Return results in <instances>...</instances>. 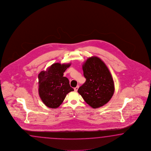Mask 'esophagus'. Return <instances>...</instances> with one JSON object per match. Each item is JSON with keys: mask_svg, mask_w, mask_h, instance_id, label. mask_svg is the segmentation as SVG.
<instances>
[{"mask_svg": "<svg viewBox=\"0 0 151 151\" xmlns=\"http://www.w3.org/2000/svg\"><path fill=\"white\" fill-rule=\"evenodd\" d=\"M78 88H79V86H76V88H74V91H77Z\"/></svg>", "mask_w": 151, "mask_h": 151, "instance_id": "1", "label": "esophagus"}]
</instances>
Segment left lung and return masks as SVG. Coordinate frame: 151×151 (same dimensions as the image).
<instances>
[{
	"label": "left lung",
	"mask_w": 151,
	"mask_h": 151,
	"mask_svg": "<svg viewBox=\"0 0 151 151\" xmlns=\"http://www.w3.org/2000/svg\"><path fill=\"white\" fill-rule=\"evenodd\" d=\"M86 81L78 92L92 108H99L111 100L114 91L112 75L100 58H89L83 65Z\"/></svg>",
	"instance_id": "1"
}]
</instances>
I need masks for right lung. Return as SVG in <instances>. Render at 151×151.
<instances>
[{"mask_svg":"<svg viewBox=\"0 0 151 151\" xmlns=\"http://www.w3.org/2000/svg\"><path fill=\"white\" fill-rule=\"evenodd\" d=\"M70 63H55L38 75L39 96L47 107L56 108L62 104L67 93L74 91L63 73Z\"/></svg>","mask_w":151,"mask_h":151,"instance_id":"add662e5","label":"right lung"}]
</instances>
